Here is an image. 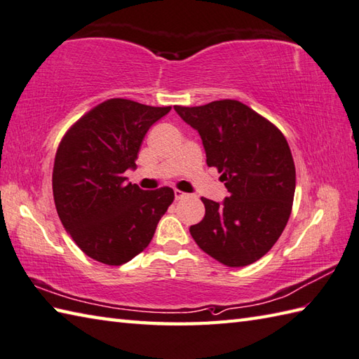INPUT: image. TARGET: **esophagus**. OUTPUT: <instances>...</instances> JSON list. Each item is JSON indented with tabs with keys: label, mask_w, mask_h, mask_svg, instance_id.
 <instances>
[{
	"label": "esophagus",
	"mask_w": 359,
	"mask_h": 359,
	"mask_svg": "<svg viewBox=\"0 0 359 359\" xmlns=\"http://www.w3.org/2000/svg\"><path fill=\"white\" fill-rule=\"evenodd\" d=\"M188 194L187 193H184V191H180V189H174V197H175V201H180V199H184V197H187Z\"/></svg>",
	"instance_id": "34e87169"
}]
</instances>
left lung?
<instances>
[{
	"label": "left lung",
	"instance_id": "obj_1",
	"mask_svg": "<svg viewBox=\"0 0 359 359\" xmlns=\"http://www.w3.org/2000/svg\"><path fill=\"white\" fill-rule=\"evenodd\" d=\"M201 134L208 166L217 168L228 197H202L205 217L189 226L205 253L226 266H245L269 253L292 215L296 170L284 134L238 100L174 106Z\"/></svg>",
	"mask_w": 359,
	"mask_h": 359
}]
</instances>
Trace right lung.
Here are the masks:
<instances>
[{
  "mask_svg": "<svg viewBox=\"0 0 359 359\" xmlns=\"http://www.w3.org/2000/svg\"><path fill=\"white\" fill-rule=\"evenodd\" d=\"M170 111L111 98L75 121L58 144L52 171L58 217L97 262L121 265L142 253L174 201L172 188L143 191L125 175L144 134Z\"/></svg>",
  "mask_w": 359,
  "mask_h": 359,
  "instance_id": "add662e5",
  "label": "right lung"
}]
</instances>
